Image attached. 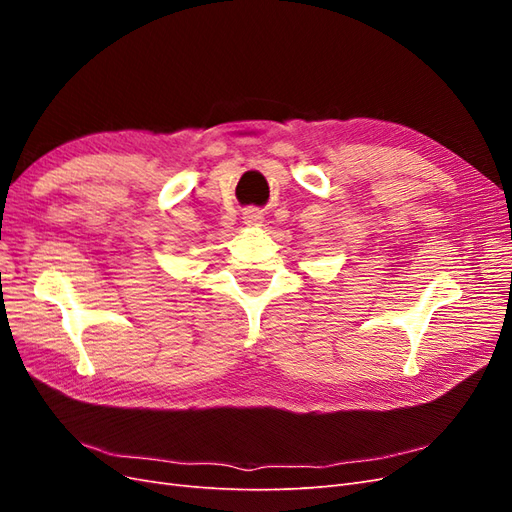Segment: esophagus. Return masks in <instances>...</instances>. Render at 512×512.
Segmentation results:
<instances>
[{"label":"esophagus","instance_id":"1","mask_svg":"<svg viewBox=\"0 0 512 512\" xmlns=\"http://www.w3.org/2000/svg\"><path fill=\"white\" fill-rule=\"evenodd\" d=\"M243 220H245V224L256 226V224H260V222H262V215H260V211L250 209V211H245V213H243Z\"/></svg>","mask_w":512,"mask_h":512}]
</instances>
